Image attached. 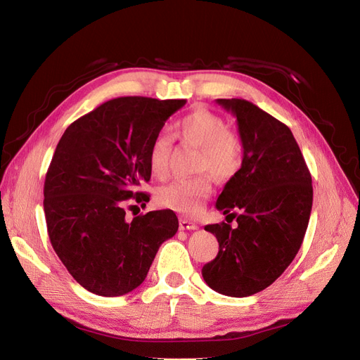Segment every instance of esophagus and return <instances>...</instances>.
Here are the masks:
<instances>
[{
  "instance_id": "1",
  "label": "esophagus",
  "mask_w": 360,
  "mask_h": 360,
  "mask_svg": "<svg viewBox=\"0 0 360 360\" xmlns=\"http://www.w3.org/2000/svg\"><path fill=\"white\" fill-rule=\"evenodd\" d=\"M180 230H198V225L189 221V219H184V217H181L180 219Z\"/></svg>"
}]
</instances>
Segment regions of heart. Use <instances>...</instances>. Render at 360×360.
<instances>
[{
  "mask_svg": "<svg viewBox=\"0 0 360 360\" xmlns=\"http://www.w3.org/2000/svg\"><path fill=\"white\" fill-rule=\"evenodd\" d=\"M176 136L184 144L201 148L198 171H210L214 177L228 180L242 167L243 146L237 134L228 130L225 120L209 110L198 108L183 117L176 126ZM172 141L160 134L148 148V169L156 179H165L169 168ZM213 191L209 176L174 180L158 191V202L183 214H195Z\"/></svg>",
  "mask_w": 360,
  "mask_h": 360,
  "instance_id": "heart-1",
  "label": "heart"
}]
</instances>
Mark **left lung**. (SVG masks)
<instances>
[{"label":"left lung","instance_id":"left-lung-1","mask_svg":"<svg viewBox=\"0 0 360 360\" xmlns=\"http://www.w3.org/2000/svg\"><path fill=\"white\" fill-rule=\"evenodd\" d=\"M216 102L236 117L243 146L242 167L226 181L216 209L239 213L229 212L237 217L236 228L205 225L219 252L201 274L212 290L248 297L274 284L299 252L312 209V180L288 126L243 99Z\"/></svg>","mask_w":360,"mask_h":360}]
</instances>
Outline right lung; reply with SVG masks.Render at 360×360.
Here are the masks:
<instances>
[{
    "label": "right lung",
    "mask_w": 360,
    "mask_h": 360,
    "mask_svg": "<svg viewBox=\"0 0 360 360\" xmlns=\"http://www.w3.org/2000/svg\"><path fill=\"white\" fill-rule=\"evenodd\" d=\"M184 99L118 97L63 134L45 180L49 240L75 281L97 296H123L143 284L159 246L179 230L172 210L126 219L151 177L148 148Z\"/></svg>",
    "instance_id": "obj_1"
}]
</instances>
